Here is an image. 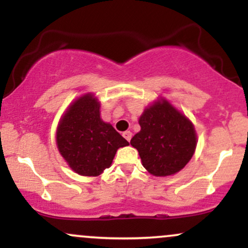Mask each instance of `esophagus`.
Masks as SVG:
<instances>
[{
	"label": "esophagus",
	"instance_id": "obj_1",
	"mask_svg": "<svg viewBox=\"0 0 248 248\" xmlns=\"http://www.w3.org/2000/svg\"><path fill=\"white\" fill-rule=\"evenodd\" d=\"M122 135H124V138L126 139L128 142H129L130 139H132V132H130V130H126V132L122 134Z\"/></svg>",
	"mask_w": 248,
	"mask_h": 248
}]
</instances>
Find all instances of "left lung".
Returning <instances> with one entry per match:
<instances>
[{
  "instance_id": "1",
  "label": "left lung",
  "mask_w": 248,
  "mask_h": 248,
  "mask_svg": "<svg viewBox=\"0 0 248 248\" xmlns=\"http://www.w3.org/2000/svg\"><path fill=\"white\" fill-rule=\"evenodd\" d=\"M141 130L130 144L142 166L154 176H170L191 160L197 144L192 122L166 99L155 101L140 116Z\"/></svg>"
}]
</instances>
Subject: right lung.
<instances>
[{
  "instance_id": "1",
  "label": "right lung",
  "mask_w": 248,
  "mask_h": 248,
  "mask_svg": "<svg viewBox=\"0 0 248 248\" xmlns=\"http://www.w3.org/2000/svg\"><path fill=\"white\" fill-rule=\"evenodd\" d=\"M57 147L73 171L99 176L128 141L100 118V102L88 93L70 105L57 128Z\"/></svg>"
}]
</instances>
